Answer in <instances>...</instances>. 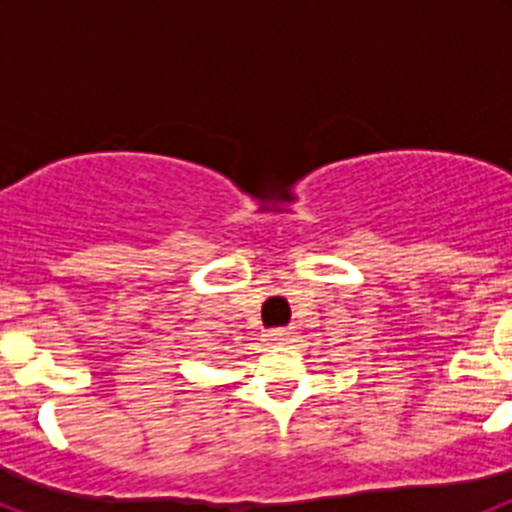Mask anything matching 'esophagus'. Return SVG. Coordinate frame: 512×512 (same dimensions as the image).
I'll use <instances>...</instances> for the list:
<instances>
[{
  "label": "esophagus",
  "instance_id": "obj_1",
  "mask_svg": "<svg viewBox=\"0 0 512 512\" xmlns=\"http://www.w3.org/2000/svg\"><path fill=\"white\" fill-rule=\"evenodd\" d=\"M289 336H292V333H289L287 328H277V330H269V333H266V341L284 343V341H289Z\"/></svg>",
  "mask_w": 512,
  "mask_h": 512
}]
</instances>
